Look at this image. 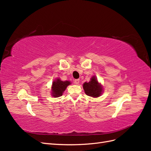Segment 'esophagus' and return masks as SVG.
Returning a JSON list of instances; mask_svg holds the SVG:
<instances>
[{
  "label": "esophagus",
  "mask_w": 151,
  "mask_h": 151,
  "mask_svg": "<svg viewBox=\"0 0 151 151\" xmlns=\"http://www.w3.org/2000/svg\"><path fill=\"white\" fill-rule=\"evenodd\" d=\"M74 83H75V84H78L79 83V79H75V80H74Z\"/></svg>",
  "instance_id": "1"
}]
</instances>
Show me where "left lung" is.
<instances>
[{
    "mask_svg": "<svg viewBox=\"0 0 151 151\" xmlns=\"http://www.w3.org/2000/svg\"><path fill=\"white\" fill-rule=\"evenodd\" d=\"M83 89L86 95L93 98H98L101 94L103 88L97 79L94 76L92 77L89 83H84Z\"/></svg>",
    "mask_w": 151,
    "mask_h": 151,
    "instance_id": "left-lung-1",
    "label": "left lung"
}]
</instances>
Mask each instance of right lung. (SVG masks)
Wrapping results in <instances>:
<instances>
[{"label": "right lung", "mask_w": 151, "mask_h": 151, "mask_svg": "<svg viewBox=\"0 0 151 151\" xmlns=\"http://www.w3.org/2000/svg\"><path fill=\"white\" fill-rule=\"evenodd\" d=\"M70 84V81H62L60 79H57L52 83V94L53 97H60L62 95L63 91L65 90L67 87Z\"/></svg>", "instance_id": "right-lung-1"}]
</instances>
